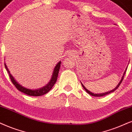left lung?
<instances>
[{"mask_svg":"<svg viewBox=\"0 0 132 132\" xmlns=\"http://www.w3.org/2000/svg\"><path fill=\"white\" fill-rule=\"evenodd\" d=\"M127 69V68H126V71H125L124 73V75H123L122 77V79H121V80L120 81V82L119 83V84H118V85L116 86V87L114 89H113V90H111V91H108V92H106V93H101V94H94V93H93L90 92V91H89V90H88L87 89H86V88L83 85V84H82V83H81V85H82L83 88H84L85 89V91H86V92H87V93H88V94H89L91 95V96H95V97H102V96H105V95H107V94H110V93H113V91H114L115 90H116V89H117V88H118V87H119L120 85H121V83H122V81L123 79H124V75H125V74H126V72Z\"/></svg>","mask_w":132,"mask_h":132,"instance_id":"8db88e82","label":"left lung"}]
</instances>
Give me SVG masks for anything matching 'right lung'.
I'll use <instances>...</instances> for the list:
<instances>
[{"label": "right lung", "instance_id": "add662e5", "mask_svg": "<svg viewBox=\"0 0 132 132\" xmlns=\"http://www.w3.org/2000/svg\"><path fill=\"white\" fill-rule=\"evenodd\" d=\"M60 63L61 61H60L59 63L56 64V66H55V68H54V72H53V75L52 77V78L50 81V82L48 83L47 85L44 87H43L41 89H36V90H32V89H27V88H26L23 86H22L21 85H19L17 81L15 80V79L13 78V77L11 76V74L9 70L8 69L7 66L5 63V69L7 71L8 73L9 74V76L10 77L11 81V82L13 83V84L16 86V88L19 90V91H21V92L24 93V94H26L29 96H43L46 93H47L49 91L52 89V88L53 87L54 85V84L55 83L56 81V80H57V77H58V72H59V70H60Z\"/></svg>", "mask_w": 132, "mask_h": 132}]
</instances>
